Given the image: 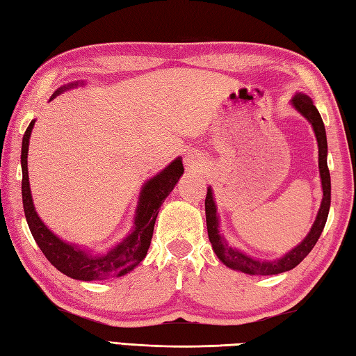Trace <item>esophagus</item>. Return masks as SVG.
Wrapping results in <instances>:
<instances>
[{
	"instance_id": "1",
	"label": "esophagus",
	"mask_w": 356,
	"mask_h": 356,
	"mask_svg": "<svg viewBox=\"0 0 356 356\" xmlns=\"http://www.w3.org/2000/svg\"><path fill=\"white\" fill-rule=\"evenodd\" d=\"M202 161H204V159H202V155L198 154V152H195V150L193 152H188L187 156H186V165H187L188 169L200 168Z\"/></svg>"
}]
</instances>
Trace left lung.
Wrapping results in <instances>:
<instances>
[{"label": "left lung", "instance_id": "left-lung-1", "mask_svg": "<svg viewBox=\"0 0 356 356\" xmlns=\"http://www.w3.org/2000/svg\"><path fill=\"white\" fill-rule=\"evenodd\" d=\"M292 104L296 107V111L306 117L312 127L315 130L318 149H320V175H321V184H323V202L320 207V212L316 215V220L314 222V227L310 229L306 239L296 245L293 250H290L286 257H282L277 261H258L253 259L244 253L232 249L224 238L218 232V216H216V207L212 197V188H207L206 195V222H207V234L210 244L224 264L230 269L239 270L243 273L249 275H277L287 270H292L293 267L298 266L301 261L306 258L310 250L315 248V244L320 238L321 232L325 226L330 207V173L327 168V138H325V129L324 122L318 108L312 103V99L307 95L298 93L292 99Z\"/></svg>", "mask_w": 356, "mask_h": 356}]
</instances>
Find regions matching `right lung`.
<instances>
[{"instance_id": "1", "label": "right lung", "mask_w": 356, "mask_h": 356, "mask_svg": "<svg viewBox=\"0 0 356 356\" xmlns=\"http://www.w3.org/2000/svg\"><path fill=\"white\" fill-rule=\"evenodd\" d=\"M74 86V84H72ZM76 86V84H75ZM67 87H64L66 90ZM63 89L54 93L55 98ZM35 121H32L26 129L23 136V147H21V168H23V181H21V192H23V207L24 215L32 232V236L38 244L41 252L61 273L67 277L81 281H101L111 280L115 277H122L127 272L141 263L149 250V245L154 235L155 220L161 207L163 201L173 191L178 183L179 177L183 175L184 168L181 159L177 158L169 168H165L159 175L147 181L144 186L140 198V204L136 210L135 229L126 239H122L117 248L104 255L93 257L90 253L69 245L50 232L44 222L36 215L33 201L31 197V187H29L27 173V150L29 138L33 129Z\"/></svg>"}]
</instances>
